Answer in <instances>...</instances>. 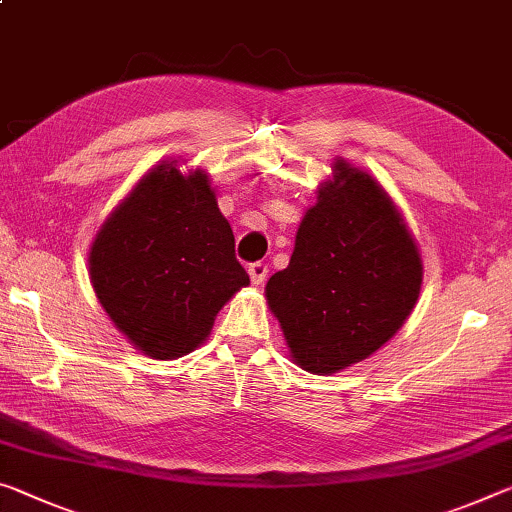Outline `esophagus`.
<instances>
[{"instance_id": "34e87169", "label": "esophagus", "mask_w": 512, "mask_h": 512, "mask_svg": "<svg viewBox=\"0 0 512 512\" xmlns=\"http://www.w3.org/2000/svg\"><path fill=\"white\" fill-rule=\"evenodd\" d=\"M266 273H269V266H266L264 262H255L248 266V275H250V282H253V285H262V282L266 280Z\"/></svg>"}]
</instances>
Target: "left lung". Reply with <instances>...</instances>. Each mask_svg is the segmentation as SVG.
I'll list each match as a JSON object with an SVG mask.
<instances>
[{
	"label": "left lung",
	"mask_w": 512,
	"mask_h": 512,
	"mask_svg": "<svg viewBox=\"0 0 512 512\" xmlns=\"http://www.w3.org/2000/svg\"><path fill=\"white\" fill-rule=\"evenodd\" d=\"M424 262L392 196L337 157L298 225L285 271L264 296L289 358L316 376L353 367L385 346L415 310Z\"/></svg>",
	"instance_id": "8db88e82"
}]
</instances>
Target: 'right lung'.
<instances>
[{
    "mask_svg": "<svg viewBox=\"0 0 512 512\" xmlns=\"http://www.w3.org/2000/svg\"><path fill=\"white\" fill-rule=\"evenodd\" d=\"M97 300L136 351L177 360L196 351L248 273L209 173L164 159L100 225L88 253Z\"/></svg>",
    "mask_w": 512,
    "mask_h": 512,
    "instance_id": "obj_1",
    "label": "right lung"
}]
</instances>
